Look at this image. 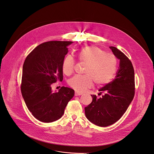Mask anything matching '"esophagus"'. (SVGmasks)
<instances>
[{"mask_svg":"<svg viewBox=\"0 0 154 154\" xmlns=\"http://www.w3.org/2000/svg\"><path fill=\"white\" fill-rule=\"evenodd\" d=\"M82 93L75 92V96H80V95H82Z\"/></svg>","mask_w":154,"mask_h":154,"instance_id":"esophagus-1","label":"esophagus"}]
</instances>
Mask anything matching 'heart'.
<instances>
[{"label": "heart", "mask_w": 154, "mask_h": 154, "mask_svg": "<svg viewBox=\"0 0 154 154\" xmlns=\"http://www.w3.org/2000/svg\"><path fill=\"white\" fill-rule=\"evenodd\" d=\"M79 60L87 64L85 74L75 75L68 81L69 85L78 92H83L92 86L93 80L97 85L108 83L114 76L117 69V59L96 46H86L78 54ZM75 60L70 55H66L62 63V71L71 74L74 68Z\"/></svg>", "instance_id": "heart-1"}]
</instances>
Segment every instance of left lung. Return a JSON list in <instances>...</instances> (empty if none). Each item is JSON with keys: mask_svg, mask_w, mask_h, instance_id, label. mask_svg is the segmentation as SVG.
<instances>
[{"mask_svg": "<svg viewBox=\"0 0 154 154\" xmlns=\"http://www.w3.org/2000/svg\"><path fill=\"white\" fill-rule=\"evenodd\" d=\"M119 60L116 78L99 90L102 97L91 95L92 102L85 108L86 118L93 124L106 127L117 122L123 116L134 96V71L129 59L117 48L111 46Z\"/></svg>", "mask_w": 154, "mask_h": 154, "instance_id": "8db88e82", "label": "left lung"}]
</instances>
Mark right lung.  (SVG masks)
I'll return each mask as SVG.
<instances>
[{"instance_id":"right-lung-1","label":"right lung","mask_w":154,"mask_h":154,"mask_svg":"<svg viewBox=\"0 0 154 154\" xmlns=\"http://www.w3.org/2000/svg\"><path fill=\"white\" fill-rule=\"evenodd\" d=\"M73 42L51 41L37 46L23 67L21 90L26 106L38 120L51 123L61 118L74 91L64 86L53 92L51 85L63 80L62 63Z\"/></svg>"}]
</instances>
